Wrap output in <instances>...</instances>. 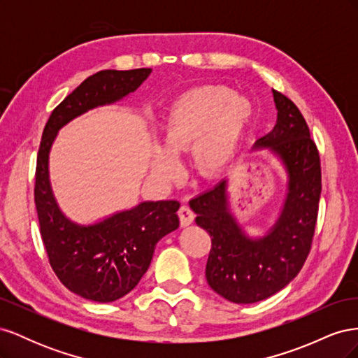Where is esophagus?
I'll list each match as a JSON object with an SVG mask.
<instances>
[{
	"instance_id": "obj_1",
	"label": "esophagus",
	"mask_w": 358,
	"mask_h": 358,
	"mask_svg": "<svg viewBox=\"0 0 358 358\" xmlns=\"http://www.w3.org/2000/svg\"><path fill=\"white\" fill-rule=\"evenodd\" d=\"M178 215H179V220H180V224L185 227V225H189L192 221H194V212L191 210V208L188 204H182L179 210H178Z\"/></svg>"
}]
</instances>
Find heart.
Masks as SVG:
<instances>
[{
	"mask_svg": "<svg viewBox=\"0 0 358 358\" xmlns=\"http://www.w3.org/2000/svg\"><path fill=\"white\" fill-rule=\"evenodd\" d=\"M251 115V103L225 86H203L182 95L164 125L166 149L154 150V175L176 176L175 157L194 145V169L203 178L218 176L236 155Z\"/></svg>",
	"mask_w": 358,
	"mask_h": 358,
	"instance_id": "1",
	"label": "heart"
}]
</instances>
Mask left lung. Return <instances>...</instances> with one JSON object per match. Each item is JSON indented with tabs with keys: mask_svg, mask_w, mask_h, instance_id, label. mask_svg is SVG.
Returning <instances> with one entry per match:
<instances>
[{
	"mask_svg": "<svg viewBox=\"0 0 358 358\" xmlns=\"http://www.w3.org/2000/svg\"><path fill=\"white\" fill-rule=\"evenodd\" d=\"M278 122L258 138L280 157L289 192L278 222L266 237L248 239L227 210L225 180L189 200L196 222L210 236L206 263L210 288L233 303H255L282 289L297 276L310 252L321 196V159L299 107L273 91Z\"/></svg>",
	"mask_w": 358,
	"mask_h": 358,
	"instance_id": "8db88e82",
	"label": "left lung"
}]
</instances>
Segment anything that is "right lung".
I'll return each instance as SVG.
<instances>
[{"label": "right lung", "instance_id": "obj_1", "mask_svg": "<svg viewBox=\"0 0 358 358\" xmlns=\"http://www.w3.org/2000/svg\"><path fill=\"white\" fill-rule=\"evenodd\" d=\"M150 69L101 70L86 78L50 113L37 154L34 201L49 264L61 282L86 300L109 303L128 294L150 264L157 242L179 227V201H145L100 224L70 222L53 200L48 161L58 129L92 107L136 91Z\"/></svg>", "mask_w": 358, "mask_h": 358}]
</instances>
